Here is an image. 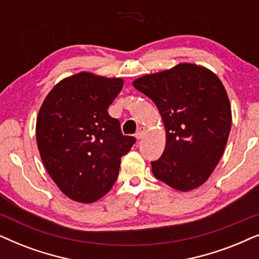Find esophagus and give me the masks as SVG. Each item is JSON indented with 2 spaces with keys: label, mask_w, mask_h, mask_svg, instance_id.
<instances>
[{
  "label": "esophagus",
  "mask_w": 259,
  "mask_h": 259,
  "mask_svg": "<svg viewBox=\"0 0 259 259\" xmlns=\"http://www.w3.org/2000/svg\"><path fill=\"white\" fill-rule=\"evenodd\" d=\"M144 133H145V127H139V128H138V131H137V133H136L137 139L138 140L141 139V138L144 137Z\"/></svg>",
  "instance_id": "esophagus-1"
}]
</instances>
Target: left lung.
I'll list each match as a JSON object with an SVG mask.
<instances>
[{"instance_id":"1","label":"left lung","mask_w":259,"mask_h":259,"mask_svg":"<svg viewBox=\"0 0 259 259\" xmlns=\"http://www.w3.org/2000/svg\"><path fill=\"white\" fill-rule=\"evenodd\" d=\"M133 86L154 102L165 126L164 153L151 162L155 178L183 192L203 185L231 130V105L222 81L203 66L179 63L141 76Z\"/></svg>"}]
</instances>
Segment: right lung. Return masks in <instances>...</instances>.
Listing matches in <instances>:
<instances>
[{
  "label": "right lung",
  "mask_w": 259,
  "mask_h": 259,
  "mask_svg": "<svg viewBox=\"0 0 259 259\" xmlns=\"http://www.w3.org/2000/svg\"><path fill=\"white\" fill-rule=\"evenodd\" d=\"M121 77L81 72L55 84L36 119L42 162L60 190L79 203H94L114 185L122 155L136 138L123 136L107 109Z\"/></svg>",
  "instance_id": "add662e5"
}]
</instances>
